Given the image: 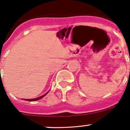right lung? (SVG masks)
<instances>
[{
    "mask_svg": "<svg viewBox=\"0 0 130 130\" xmlns=\"http://www.w3.org/2000/svg\"><path fill=\"white\" fill-rule=\"evenodd\" d=\"M47 94V93H46V94H45L44 95H43V96H41V97H39L37 98H35V99H30V100H26V99H24V100H25V101H37V100H40V99L42 98L43 97H44V96L46 95Z\"/></svg>",
    "mask_w": 130,
    "mask_h": 130,
    "instance_id": "1",
    "label": "right lung"
}]
</instances>
